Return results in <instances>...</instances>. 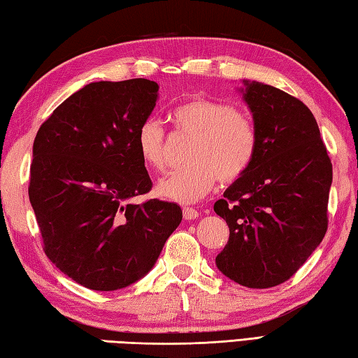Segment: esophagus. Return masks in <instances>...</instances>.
I'll use <instances>...</instances> for the list:
<instances>
[{
	"label": "esophagus",
	"instance_id": "34e87169",
	"mask_svg": "<svg viewBox=\"0 0 358 358\" xmlns=\"http://www.w3.org/2000/svg\"><path fill=\"white\" fill-rule=\"evenodd\" d=\"M183 215L186 220H195L199 218V210L194 209V208H183Z\"/></svg>",
	"mask_w": 358,
	"mask_h": 358
}]
</instances>
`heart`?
Wrapping results in <instances>:
<instances>
[{
    "instance_id": "b5f03b06",
    "label": "heart",
    "mask_w": 358,
    "mask_h": 358,
    "mask_svg": "<svg viewBox=\"0 0 358 358\" xmlns=\"http://www.w3.org/2000/svg\"><path fill=\"white\" fill-rule=\"evenodd\" d=\"M175 131L192 136L187 166L158 181L157 192L173 201L192 203L206 195L218 177L223 183L238 180L252 164L258 132L249 113L214 98L195 96L171 112ZM164 131L155 120L136 129L135 146L143 163L162 171L166 163Z\"/></svg>"
}]
</instances>
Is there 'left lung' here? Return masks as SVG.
Instances as JSON below:
<instances>
[{
	"label": "left lung",
	"instance_id": "1",
	"mask_svg": "<svg viewBox=\"0 0 358 358\" xmlns=\"http://www.w3.org/2000/svg\"><path fill=\"white\" fill-rule=\"evenodd\" d=\"M258 149L252 164L214 204L229 226L220 272L252 289L291 278L328 229L332 164L318 124L299 98L243 80Z\"/></svg>",
	"mask_w": 358,
	"mask_h": 358
}]
</instances>
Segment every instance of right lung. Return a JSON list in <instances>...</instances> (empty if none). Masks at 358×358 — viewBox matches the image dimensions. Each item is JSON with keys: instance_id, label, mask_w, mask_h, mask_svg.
I'll use <instances>...</instances> for the list:
<instances>
[{"instance_id": "1", "label": "right lung", "mask_w": 358, "mask_h": 358, "mask_svg": "<svg viewBox=\"0 0 358 358\" xmlns=\"http://www.w3.org/2000/svg\"><path fill=\"white\" fill-rule=\"evenodd\" d=\"M157 98L158 85L146 78L90 83L35 136L29 200L44 252L94 291H117L146 275L183 218L175 203H131L152 187L135 134Z\"/></svg>"}]
</instances>
